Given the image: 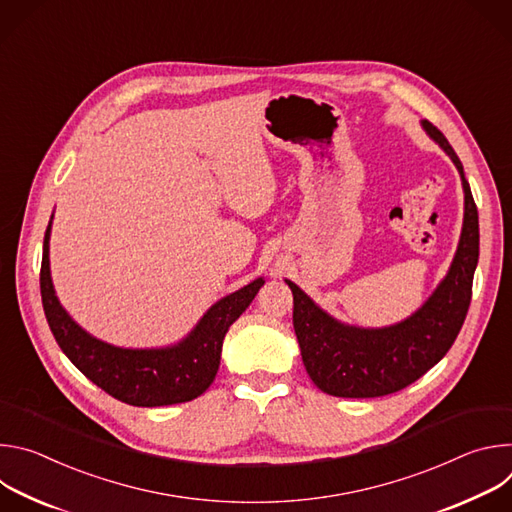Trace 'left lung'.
I'll return each instance as SVG.
<instances>
[{
    "label": "left lung",
    "mask_w": 512,
    "mask_h": 512,
    "mask_svg": "<svg viewBox=\"0 0 512 512\" xmlns=\"http://www.w3.org/2000/svg\"><path fill=\"white\" fill-rule=\"evenodd\" d=\"M423 127L456 164L466 200L454 263L423 308L397 326L352 328L330 318L296 283L287 281L294 294V330L304 367L314 385L328 395L367 399L405 389L446 356L466 320L480 245L478 208L446 135L427 119Z\"/></svg>",
    "instance_id": "8db88e82"
}]
</instances>
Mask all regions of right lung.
Listing matches in <instances>:
<instances>
[{
  "instance_id": "obj_1",
  "label": "right lung",
  "mask_w": 512,
  "mask_h": 512,
  "mask_svg": "<svg viewBox=\"0 0 512 512\" xmlns=\"http://www.w3.org/2000/svg\"><path fill=\"white\" fill-rule=\"evenodd\" d=\"M48 237L40 267V294L48 326L70 362L111 397L135 407L186 403L200 397L216 377L229 326L249 308L263 279L216 302L178 346L162 350H129L105 344L70 320L54 296L48 265Z\"/></svg>"
}]
</instances>
